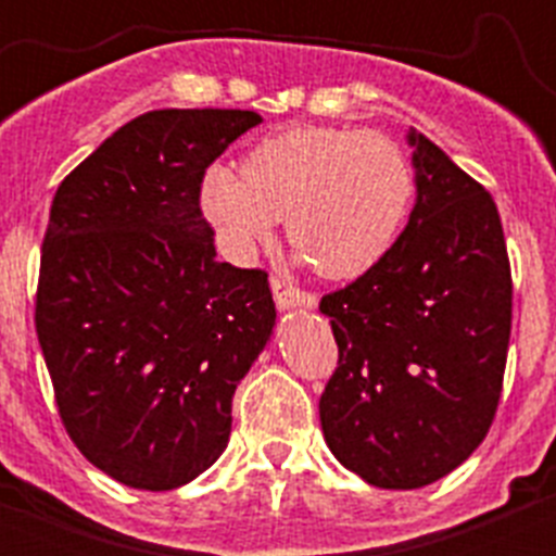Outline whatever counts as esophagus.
I'll list each match as a JSON object with an SVG mask.
<instances>
[{"label":"esophagus","instance_id":"1","mask_svg":"<svg viewBox=\"0 0 556 556\" xmlns=\"http://www.w3.org/2000/svg\"><path fill=\"white\" fill-rule=\"evenodd\" d=\"M271 290L274 301H277L282 309H290V306H306V309H312V306L317 304V299H314L309 290H301L299 285H293L285 277H271Z\"/></svg>","mask_w":556,"mask_h":556}]
</instances>
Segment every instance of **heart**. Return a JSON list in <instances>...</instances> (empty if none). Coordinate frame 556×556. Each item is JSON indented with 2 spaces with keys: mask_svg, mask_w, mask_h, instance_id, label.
I'll use <instances>...</instances> for the list:
<instances>
[{
  "mask_svg": "<svg viewBox=\"0 0 556 556\" xmlns=\"http://www.w3.org/2000/svg\"><path fill=\"white\" fill-rule=\"evenodd\" d=\"M412 204V169L390 137L293 126L257 142L242 174L212 166L201 210L223 250L244 257L288 217L295 250L330 279H355L395 244Z\"/></svg>",
  "mask_w": 556,
  "mask_h": 556,
  "instance_id": "obj_1",
  "label": "heart"
}]
</instances>
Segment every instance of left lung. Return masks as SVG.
<instances>
[{
    "label": "left lung",
    "instance_id": "obj_1",
    "mask_svg": "<svg viewBox=\"0 0 556 556\" xmlns=\"http://www.w3.org/2000/svg\"><path fill=\"white\" fill-rule=\"evenodd\" d=\"M417 204L390 252L323 295L339 366L319 395L325 441L382 490L452 473L484 441L511 339V263L490 190L408 134Z\"/></svg>",
    "mask_w": 556,
    "mask_h": 556
}]
</instances>
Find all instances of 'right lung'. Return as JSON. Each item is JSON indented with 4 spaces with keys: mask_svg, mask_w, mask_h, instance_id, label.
Masks as SVG:
<instances>
[{
    "mask_svg": "<svg viewBox=\"0 0 556 556\" xmlns=\"http://www.w3.org/2000/svg\"><path fill=\"white\" fill-rule=\"evenodd\" d=\"M252 110H153L59 185L35 325L55 406L88 463L134 490L204 473L231 397L271 336L268 274L217 261L204 174Z\"/></svg>",
    "mask_w": 556,
    "mask_h": 556,
    "instance_id": "obj_1",
    "label": "right lung"
}]
</instances>
